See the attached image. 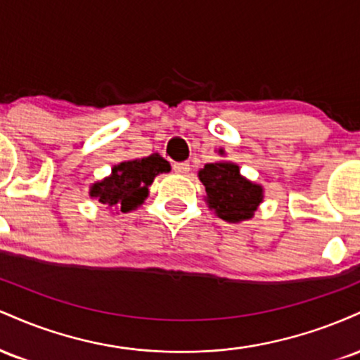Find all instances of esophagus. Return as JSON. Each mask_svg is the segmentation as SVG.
Returning a JSON list of instances; mask_svg holds the SVG:
<instances>
[{
    "mask_svg": "<svg viewBox=\"0 0 360 360\" xmlns=\"http://www.w3.org/2000/svg\"><path fill=\"white\" fill-rule=\"evenodd\" d=\"M172 169H174L176 174L186 176L189 172V162H176L172 164Z\"/></svg>",
    "mask_w": 360,
    "mask_h": 360,
    "instance_id": "34e87169",
    "label": "esophagus"
}]
</instances>
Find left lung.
Wrapping results in <instances>:
<instances>
[{"label":"left lung","mask_w":360,"mask_h":360,"mask_svg":"<svg viewBox=\"0 0 360 360\" xmlns=\"http://www.w3.org/2000/svg\"><path fill=\"white\" fill-rule=\"evenodd\" d=\"M200 181L205 184L210 208L225 221L249 220L262 201V188L242 177L240 169L232 162L206 164L200 171Z\"/></svg>","instance_id":"1"}]
</instances>
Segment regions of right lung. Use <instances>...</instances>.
I'll list each match as a JSON object with an SVG mask.
<instances>
[{"label":"right lung","mask_w":360,"mask_h":360,"mask_svg":"<svg viewBox=\"0 0 360 360\" xmlns=\"http://www.w3.org/2000/svg\"><path fill=\"white\" fill-rule=\"evenodd\" d=\"M169 169V162L159 154L122 162L113 167L110 177L91 188V196L103 205H118L120 212L127 213L143 203L154 177Z\"/></svg>","instance_id":"add662e5"}]
</instances>
